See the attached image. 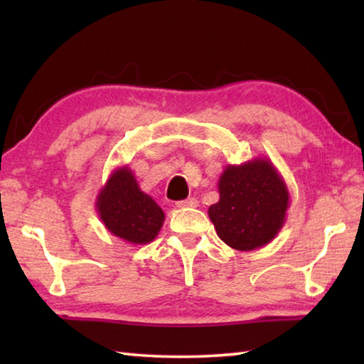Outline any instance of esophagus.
<instances>
[{
	"mask_svg": "<svg viewBox=\"0 0 364 364\" xmlns=\"http://www.w3.org/2000/svg\"><path fill=\"white\" fill-rule=\"evenodd\" d=\"M196 205H197V200L194 199V197H188V199H184V200H178V202H176V207H180V208L196 207Z\"/></svg>",
	"mask_w": 364,
	"mask_h": 364,
	"instance_id": "1",
	"label": "esophagus"
}]
</instances>
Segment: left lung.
<instances>
[{
    "mask_svg": "<svg viewBox=\"0 0 364 364\" xmlns=\"http://www.w3.org/2000/svg\"><path fill=\"white\" fill-rule=\"evenodd\" d=\"M218 191L220 200L208 207V217L231 249L255 250L278 236L291 200L284 178L267 157L228 165Z\"/></svg>",
    "mask_w": 364,
    "mask_h": 364,
    "instance_id": "8db88e82",
    "label": "left lung"
}]
</instances>
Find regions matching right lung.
I'll list each match as a JSON object with an SVG mask.
<instances>
[{
    "mask_svg": "<svg viewBox=\"0 0 364 364\" xmlns=\"http://www.w3.org/2000/svg\"><path fill=\"white\" fill-rule=\"evenodd\" d=\"M96 210L110 234L133 245L152 242L165 221L164 210L141 191L128 165L110 173L96 197Z\"/></svg>",
    "mask_w": 364,
    "mask_h": 364,
    "instance_id": "obj_1",
    "label": "right lung"
}]
</instances>
